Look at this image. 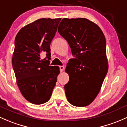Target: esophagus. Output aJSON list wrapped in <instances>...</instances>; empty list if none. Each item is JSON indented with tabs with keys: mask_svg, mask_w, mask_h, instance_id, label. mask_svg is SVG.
I'll list each match as a JSON object with an SVG mask.
<instances>
[{
	"mask_svg": "<svg viewBox=\"0 0 127 127\" xmlns=\"http://www.w3.org/2000/svg\"><path fill=\"white\" fill-rule=\"evenodd\" d=\"M64 68H65V67H64V66H59V69H60V71L62 72L63 71Z\"/></svg>",
	"mask_w": 127,
	"mask_h": 127,
	"instance_id": "esophagus-1",
	"label": "esophagus"
}]
</instances>
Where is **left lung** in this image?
Instances as JSON below:
<instances>
[{
  "instance_id": "1",
  "label": "left lung",
  "mask_w": 127,
  "mask_h": 127,
  "mask_svg": "<svg viewBox=\"0 0 127 127\" xmlns=\"http://www.w3.org/2000/svg\"><path fill=\"white\" fill-rule=\"evenodd\" d=\"M58 32L68 43L72 54L65 71L69 81L64 87L71 104L85 107L100 91L108 72L106 40L100 28L85 18H64Z\"/></svg>"
}]
</instances>
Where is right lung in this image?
Instances as JSON below:
<instances>
[{"instance_id":"1","label":"right lung","mask_w":127,"mask_h":127,"mask_svg":"<svg viewBox=\"0 0 127 127\" xmlns=\"http://www.w3.org/2000/svg\"><path fill=\"white\" fill-rule=\"evenodd\" d=\"M61 19L42 18L23 27L15 38L13 68L22 95L28 101L40 105L48 101L59 74L50 66V44ZM47 57L40 59V54Z\"/></svg>"}]
</instances>
